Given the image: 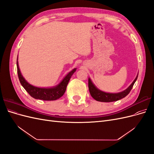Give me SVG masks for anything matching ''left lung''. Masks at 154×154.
I'll use <instances>...</instances> for the list:
<instances>
[{
  "label": "left lung",
  "instance_id": "left-lung-1",
  "mask_svg": "<svg viewBox=\"0 0 154 154\" xmlns=\"http://www.w3.org/2000/svg\"><path fill=\"white\" fill-rule=\"evenodd\" d=\"M138 77V74L136 76V79L132 82V83L130 85L127 89L125 90L123 92H121L119 93H106L103 91H101L94 86L92 82H91V79L88 78V89H89L90 94L91 96L97 101H101V102H112L118 101L125 97L126 96H127L130 91L134 85L135 82L137 80Z\"/></svg>",
  "mask_w": 154,
  "mask_h": 154
}]
</instances>
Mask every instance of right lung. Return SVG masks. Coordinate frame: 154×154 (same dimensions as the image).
<instances>
[{
	"instance_id": "1",
	"label": "right lung",
	"mask_w": 154,
	"mask_h": 154,
	"mask_svg": "<svg viewBox=\"0 0 154 154\" xmlns=\"http://www.w3.org/2000/svg\"><path fill=\"white\" fill-rule=\"evenodd\" d=\"M17 66L18 79H19L22 87L25 88V90L29 93V94L31 97H34L35 99L42 100L44 101L57 100L59 99L60 97H61L66 91V88L70 79H71L72 75L76 70V69H74L72 71L70 72L63 78V80L61 82V83L57 87L53 88H39L31 85L23 78L20 71L19 67H18V61H17Z\"/></svg>"
}]
</instances>
